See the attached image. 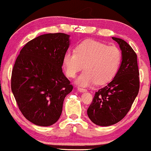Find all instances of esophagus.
I'll return each mask as SVG.
<instances>
[{
  "instance_id": "34e87169",
  "label": "esophagus",
  "mask_w": 151,
  "mask_h": 151,
  "mask_svg": "<svg viewBox=\"0 0 151 151\" xmlns=\"http://www.w3.org/2000/svg\"><path fill=\"white\" fill-rule=\"evenodd\" d=\"M78 91H80V92H86L87 90L86 88H81V87H78Z\"/></svg>"
}]
</instances>
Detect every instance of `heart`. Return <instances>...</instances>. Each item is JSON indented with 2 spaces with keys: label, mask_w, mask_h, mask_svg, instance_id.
<instances>
[{
  "label": "heart",
  "mask_w": 151,
  "mask_h": 151,
  "mask_svg": "<svg viewBox=\"0 0 151 151\" xmlns=\"http://www.w3.org/2000/svg\"><path fill=\"white\" fill-rule=\"evenodd\" d=\"M122 63V52L115 46L94 39L79 43L76 51L68 50L63 57V66L68 77L74 78L82 69L76 83L82 86L104 84L114 78Z\"/></svg>",
  "instance_id": "obj_1"
}]
</instances>
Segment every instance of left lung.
<instances>
[{
  "label": "left lung",
  "instance_id": "left-lung-1",
  "mask_svg": "<svg viewBox=\"0 0 151 151\" xmlns=\"http://www.w3.org/2000/svg\"><path fill=\"white\" fill-rule=\"evenodd\" d=\"M112 38L119 43L122 50V64L114 78L95 93L87 110L90 120L102 127L111 126L124 119L139 89L136 53L124 40Z\"/></svg>",
  "mask_w": 151,
  "mask_h": 151
}]
</instances>
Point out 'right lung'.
<instances>
[{"label":"right lung","instance_id":"obj_1","mask_svg":"<svg viewBox=\"0 0 151 151\" xmlns=\"http://www.w3.org/2000/svg\"><path fill=\"white\" fill-rule=\"evenodd\" d=\"M69 38L61 32L40 35L24 45L14 65L12 91L21 113L35 125L57 122L73 90L62 69Z\"/></svg>","mask_w":151,"mask_h":151}]
</instances>
